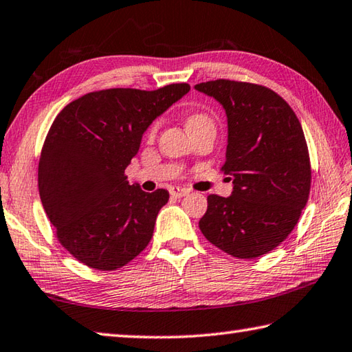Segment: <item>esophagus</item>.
<instances>
[{
    "instance_id": "34e87169",
    "label": "esophagus",
    "mask_w": 352,
    "mask_h": 352,
    "mask_svg": "<svg viewBox=\"0 0 352 352\" xmlns=\"http://www.w3.org/2000/svg\"><path fill=\"white\" fill-rule=\"evenodd\" d=\"M169 192H170V197H174V198H182V197L189 194V190L183 189V188H172Z\"/></svg>"
}]
</instances>
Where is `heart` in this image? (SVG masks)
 <instances>
[{
	"label": "heart",
	"mask_w": 352,
	"mask_h": 352,
	"mask_svg": "<svg viewBox=\"0 0 352 352\" xmlns=\"http://www.w3.org/2000/svg\"><path fill=\"white\" fill-rule=\"evenodd\" d=\"M208 123H212V119L204 113H190L186 119V125H188V129H192L199 125H208ZM157 133V123H154L149 129V137H154Z\"/></svg>",
	"instance_id": "heart-1"
}]
</instances>
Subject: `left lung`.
<instances>
[{"label": "left lung", "mask_w": 352, "mask_h": 352, "mask_svg": "<svg viewBox=\"0 0 352 352\" xmlns=\"http://www.w3.org/2000/svg\"><path fill=\"white\" fill-rule=\"evenodd\" d=\"M195 89L226 109L229 135L221 169L233 180L230 197H208L199 230L232 256H263L290 235L308 201L311 164L300 122L263 85L217 79Z\"/></svg>", "instance_id": "obj_1"}]
</instances>
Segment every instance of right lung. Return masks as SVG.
I'll list each match as a JSON object with an SVG mask.
<instances>
[{"label":"right lung","mask_w":352,"mask_h":352,"mask_svg":"<svg viewBox=\"0 0 352 352\" xmlns=\"http://www.w3.org/2000/svg\"><path fill=\"white\" fill-rule=\"evenodd\" d=\"M189 89H100L68 103L52 123L39 158V197L58 241L79 263L111 272L146 249L169 192L131 186L125 169L144 131Z\"/></svg>","instance_id":"obj_1"}]
</instances>
